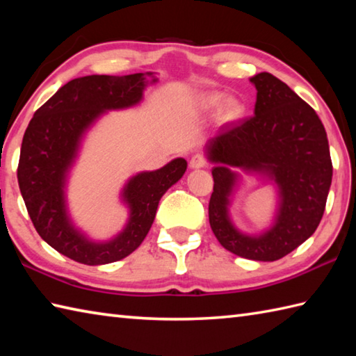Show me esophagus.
<instances>
[{
	"label": "esophagus",
	"mask_w": 356,
	"mask_h": 356,
	"mask_svg": "<svg viewBox=\"0 0 356 356\" xmlns=\"http://www.w3.org/2000/svg\"><path fill=\"white\" fill-rule=\"evenodd\" d=\"M207 166V159L202 156V154H194L190 160V168L193 170H199V168H204Z\"/></svg>",
	"instance_id": "obj_1"
}]
</instances>
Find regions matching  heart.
Listing matches in <instances>:
<instances>
[{
    "mask_svg": "<svg viewBox=\"0 0 356 356\" xmlns=\"http://www.w3.org/2000/svg\"><path fill=\"white\" fill-rule=\"evenodd\" d=\"M199 108L205 113H211L216 108L218 109V118L220 123H234L239 122L245 115V104L241 99L234 95H228L224 99L222 92H210L200 97Z\"/></svg>",
    "mask_w": 356,
    "mask_h": 356,
    "instance_id": "1",
    "label": "heart"
}]
</instances>
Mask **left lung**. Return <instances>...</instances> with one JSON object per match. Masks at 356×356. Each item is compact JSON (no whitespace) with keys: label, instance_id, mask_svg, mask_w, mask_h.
Returning <instances> with one entry per match:
<instances>
[{"label":"left lung","instance_id":"1","mask_svg":"<svg viewBox=\"0 0 356 356\" xmlns=\"http://www.w3.org/2000/svg\"><path fill=\"white\" fill-rule=\"evenodd\" d=\"M257 94L254 115L207 142L214 165L210 225L220 245L236 256L271 262L293 252L315 233L332 185V160L324 124L315 109L268 72L250 79ZM238 170L275 181L278 208L272 227L242 234L229 218L240 181Z\"/></svg>","mask_w":356,"mask_h":356}]
</instances>
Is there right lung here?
<instances>
[{
	"mask_svg": "<svg viewBox=\"0 0 356 356\" xmlns=\"http://www.w3.org/2000/svg\"><path fill=\"white\" fill-rule=\"evenodd\" d=\"M156 81L152 72L74 79L33 114L24 132L18 163L21 196L41 239L69 259L103 266L131 254L148 234L160 197L186 171V160L177 157L163 168L132 176L120 194L128 222L109 241L89 239L69 216L66 185L83 137L108 111L140 103L146 86Z\"/></svg>",
	"mask_w": 356,
	"mask_h": 356,
	"instance_id": "right-lung-1",
	"label": "right lung"
}]
</instances>
